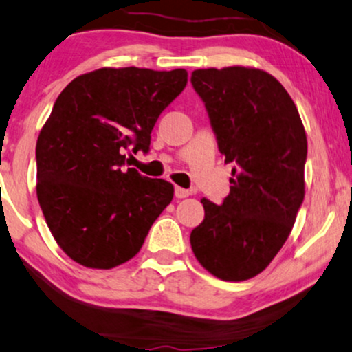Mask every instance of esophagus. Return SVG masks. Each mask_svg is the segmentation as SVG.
Instances as JSON below:
<instances>
[{
	"label": "esophagus",
	"mask_w": 352,
	"mask_h": 352,
	"mask_svg": "<svg viewBox=\"0 0 352 352\" xmlns=\"http://www.w3.org/2000/svg\"><path fill=\"white\" fill-rule=\"evenodd\" d=\"M190 190H185V188H182V186H175V197L177 198H186V197H190Z\"/></svg>",
	"instance_id": "obj_1"
}]
</instances>
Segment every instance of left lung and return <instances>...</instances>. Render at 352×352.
Listing matches in <instances>:
<instances>
[{
    "mask_svg": "<svg viewBox=\"0 0 352 352\" xmlns=\"http://www.w3.org/2000/svg\"><path fill=\"white\" fill-rule=\"evenodd\" d=\"M190 81L234 164L230 193L221 204L201 199L204 219L190 243L216 278L245 281L281 250L304 201V124L283 84L261 69H197Z\"/></svg>",
    "mask_w": 352,
    "mask_h": 352,
    "instance_id": "8db88e82",
    "label": "left lung"
}]
</instances>
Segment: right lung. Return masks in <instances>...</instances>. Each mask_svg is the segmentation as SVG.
<instances>
[{
    "instance_id": "right-lung-1",
    "label": "right lung",
    "mask_w": 352,
    "mask_h": 352,
    "mask_svg": "<svg viewBox=\"0 0 352 352\" xmlns=\"http://www.w3.org/2000/svg\"><path fill=\"white\" fill-rule=\"evenodd\" d=\"M186 76L185 69L102 68L58 96L35 148L37 198L71 260L97 270L124 263L172 201V184L124 167V151L148 153L159 115Z\"/></svg>"
}]
</instances>
